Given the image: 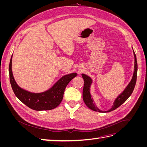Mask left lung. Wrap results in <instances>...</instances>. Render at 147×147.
Instances as JSON below:
<instances>
[{"mask_svg":"<svg viewBox=\"0 0 147 147\" xmlns=\"http://www.w3.org/2000/svg\"><path fill=\"white\" fill-rule=\"evenodd\" d=\"M133 50V48H132ZM133 53H134V74L132 75V78L131 79V82L127 84V86L124 89V91L117 96L116 99H115L112 108L110 109L109 110L107 111H102L100 110L98 107H97L96 103L94 102V100H93V98L92 97V96L90 92V88L91 84L92 83V80L90 77L88 76V75L85 74H82V77L84 80V86L83 90V99L84 104L88 107L93 110L95 112H110L111 111H113L117 109L118 107L122 105L124 102H125L129 96L131 95V94L134 90L136 80H137V59L135 53L133 50Z\"/></svg>","mask_w":147,"mask_h":147,"instance_id":"1","label":"left lung"}]
</instances>
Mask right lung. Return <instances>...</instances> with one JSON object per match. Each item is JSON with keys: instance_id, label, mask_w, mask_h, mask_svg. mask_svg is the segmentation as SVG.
Segmentation results:
<instances>
[{"instance_id": "obj_1", "label": "right lung", "mask_w": 147, "mask_h": 147, "mask_svg": "<svg viewBox=\"0 0 147 147\" xmlns=\"http://www.w3.org/2000/svg\"><path fill=\"white\" fill-rule=\"evenodd\" d=\"M12 56L9 65L10 81L15 96L30 109L37 110H49L55 109L63 100L64 90L72 80L77 75L72 73L64 75L49 90L39 93L31 92L20 87L16 83L12 72Z\"/></svg>"}]
</instances>
